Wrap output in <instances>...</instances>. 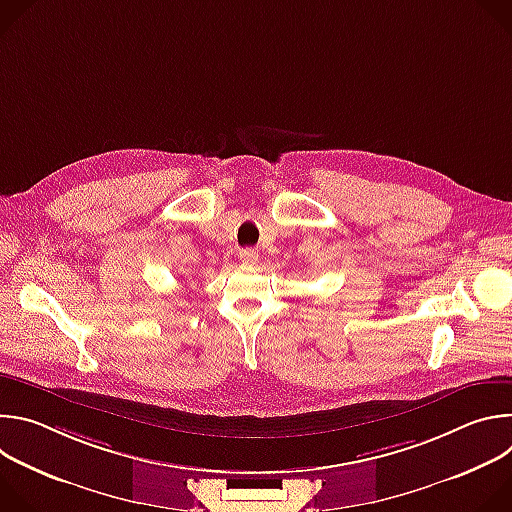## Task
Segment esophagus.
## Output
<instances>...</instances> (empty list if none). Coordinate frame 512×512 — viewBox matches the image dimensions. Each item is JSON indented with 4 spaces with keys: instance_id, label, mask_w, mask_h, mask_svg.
I'll use <instances>...</instances> for the list:
<instances>
[{
    "instance_id": "esophagus-1",
    "label": "esophagus",
    "mask_w": 512,
    "mask_h": 512,
    "mask_svg": "<svg viewBox=\"0 0 512 512\" xmlns=\"http://www.w3.org/2000/svg\"><path fill=\"white\" fill-rule=\"evenodd\" d=\"M241 261L243 263H247V265H253V263H257L259 261V251L257 249H253V247H247V249H243L241 251Z\"/></svg>"
}]
</instances>
